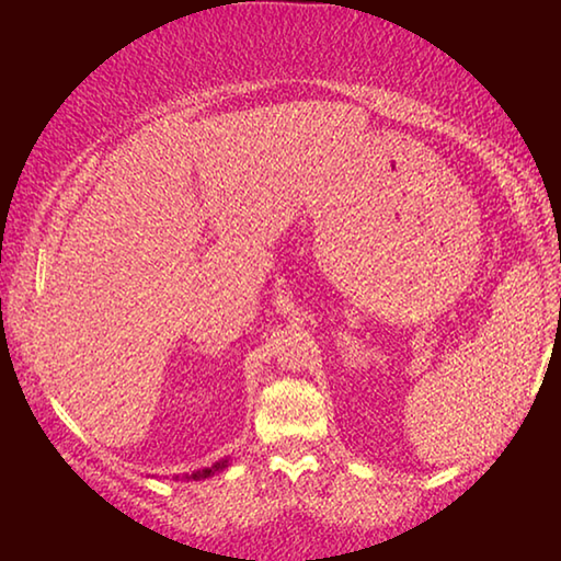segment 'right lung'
Listing matches in <instances>:
<instances>
[{
    "label": "right lung",
    "instance_id": "obj_1",
    "mask_svg": "<svg viewBox=\"0 0 561 561\" xmlns=\"http://www.w3.org/2000/svg\"><path fill=\"white\" fill-rule=\"evenodd\" d=\"M227 465H230V458H222V460H217L215 465H210V468H203V470H195V472H185V474H175V480H205V478H213V474H217V472H222Z\"/></svg>",
    "mask_w": 561,
    "mask_h": 561
}]
</instances>
